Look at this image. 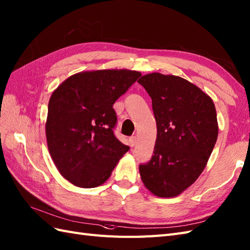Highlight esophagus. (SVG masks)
<instances>
[{
    "mask_svg": "<svg viewBox=\"0 0 250 250\" xmlns=\"http://www.w3.org/2000/svg\"><path fill=\"white\" fill-rule=\"evenodd\" d=\"M137 141H138V138L136 136H133L129 139V142H130V145L131 146H135L137 144Z\"/></svg>",
    "mask_w": 250,
    "mask_h": 250,
    "instance_id": "esophagus-1",
    "label": "esophagus"
}]
</instances>
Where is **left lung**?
<instances>
[{"label": "left lung", "instance_id": "left-lung-1", "mask_svg": "<svg viewBox=\"0 0 250 250\" xmlns=\"http://www.w3.org/2000/svg\"><path fill=\"white\" fill-rule=\"evenodd\" d=\"M138 83L151 97L157 123L154 155L140 164V176L156 196H177L199 177L214 148L215 106L208 94L179 76L150 73Z\"/></svg>", "mask_w": 250, "mask_h": 250}]
</instances>
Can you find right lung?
<instances>
[{"label": "right lung", "instance_id": "right-lung-1", "mask_svg": "<svg viewBox=\"0 0 250 250\" xmlns=\"http://www.w3.org/2000/svg\"><path fill=\"white\" fill-rule=\"evenodd\" d=\"M141 73L130 70L81 72L66 78L51 95L45 133L59 173L79 188L104 184L129 150L113 133V104Z\"/></svg>", "mask_w": 250, "mask_h": 250}]
</instances>
